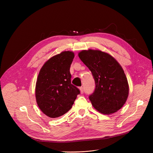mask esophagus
Segmentation results:
<instances>
[{"mask_svg":"<svg viewBox=\"0 0 153 153\" xmlns=\"http://www.w3.org/2000/svg\"><path fill=\"white\" fill-rule=\"evenodd\" d=\"M79 90H80V92H81V94H83L84 93V88L82 87H79Z\"/></svg>","mask_w":153,"mask_h":153,"instance_id":"obj_1","label":"esophagus"}]
</instances>
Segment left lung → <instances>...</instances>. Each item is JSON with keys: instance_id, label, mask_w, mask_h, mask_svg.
I'll list each match as a JSON object with an SVG mask.
<instances>
[{"instance_id": "left-lung-1", "label": "left lung", "mask_w": 153, "mask_h": 153, "mask_svg": "<svg viewBox=\"0 0 153 153\" xmlns=\"http://www.w3.org/2000/svg\"><path fill=\"white\" fill-rule=\"evenodd\" d=\"M78 56L95 80V89L89 96L94 108L104 115L117 111L129 94V85L121 65L113 56L100 50H82Z\"/></svg>"}]
</instances>
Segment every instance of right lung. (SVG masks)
<instances>
[{
    "label": "right lung",
    "mask_w": 153,
    "mask_h": 153,
    "mask_svg": "<svg viewBox=\"0 0 153 153\" xmlns=\"http://www.w3.org/2000/svg\"><path fill=\"white\" fill-rule=\"evenodd\" d=\"M74 58L65 51L48 59L38 76L35 87L36 103L43 113L50 118L63 115L71 108L80 94L71 84L70 66Z\"/></svg>",
    "instance_id": "1"
}]
</instances>
